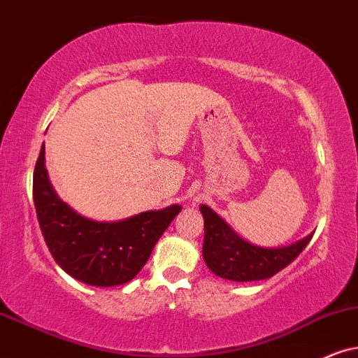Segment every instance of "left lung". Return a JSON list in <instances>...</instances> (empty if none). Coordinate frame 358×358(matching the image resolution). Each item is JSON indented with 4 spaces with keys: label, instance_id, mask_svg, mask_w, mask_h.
Masks as SVG:
<instances>
[{
    "label": "left lung",
    "instance_id": "left-lung-1",
    "mask_svg": "<svg viewBox=\"0 0 358 358\" xmlns=\"http://www.w3.org/2000/svg\"><path fill=\"white\" fill-rule=\"evenodd\" d=\"M205 220L203 259L220 278L250 282L273 278L301 255L312 234L286 248H259L244 241L206 205L200 206Z\"/></svg>",
    "mask_w": 358,
    "mask_h": 358
}]
</instances>
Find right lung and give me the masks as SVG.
<instances>
[{
    "label": "right lung",
    "mask_w": 358,
    "mask_h": 358,
    "mask_svg": "<svg viewBox=\"0 0 358 358\" xmlns=\"http://www.w3.org/2000/svg\"><path fill=\"white\" fill-rule=\"evenodd\" d=\"M33 198L41 233L54 261L74 279L99 287L132 280L145 266L169 224L182 211L180 205H171L115 223L84 218L54 193L44 166V145L36 162Z\"/></svg>",
    "instance_id": "obj_1"
}]
</instances>
